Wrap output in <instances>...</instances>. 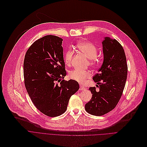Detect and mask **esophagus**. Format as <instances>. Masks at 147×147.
I'll return each instance as SVG.
<instances>
[{
    "label": "esophagus",
    "instance_id": "34e87169",
    "mask_svg": "<svg viewBox=\"0 0 147 147\" xmlns=\"http://www.w3.org/2000/svg\"><path fill=\"white\" fill-rule=\"evenodd\" d=\"M86 90V88L85 87H82V86H80V90H81V91H85Z\"/></svg>",
    "mask_w": 147,
    "mask_h": 147
}]
</instances>
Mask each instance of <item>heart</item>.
Masks as SVG:
<instances>
[{"label":"heart","mask_w":147,"mask_h":147,"mask_svg":"<svg viewBox=\"0 0 147 147\" xmlns=\"http://www.w3.org/2000/svg\"><path fill=\"white\" fill-rule=\"evenodd\" d=\"M78 50L81 51L85 56L89 59L90 65L92 66H95L98 63V59L96 56L97 54V49L96 47L89 42H80L76 44ZM73 51L72 49L69 50L65 53L64 59L65 63L69 65L71 63V60L73 56ZM69 77L80 84H84L87 80L88 79L91 74L88 71H80L78 69H74L69 72Z\"/></svg>","instance_id":"1"}]
</instances>
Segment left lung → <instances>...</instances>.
Returning <instances> with one entry per match:
<instances>
[{
  "instance_id": "8db88e82",
  "label": "left lung",
  "mask_w": 147,
  "mask_h": 147,
  "mask_svg": "<svg viewBox=\"0 0 147 147\" xmlns=\"http://www.w3.org/2000/svg\"><path fill=\"white\" fill-rule=\"evenodd\" d=\"M103 61L93 78L99 90L90 87L93 94L86 104L88 113L96 116L105 114L115 108L124 90L127 75V65L124 49L115 39L105 37L102 41Z\"/></svg>"
}]
</instances>
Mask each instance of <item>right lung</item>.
Returning <instances> with one entry per match:
<instances>
[{
    "mask_svg": "<svg viewBox=\"0 0 147 147\" xmlns=\"http://www.w3.org/2000/svg\"><path fill=\"white\" fill-rule=\"evenodd\" d=\"M62 41L54 35L39 39L28 49L24 60L27 92L36 108L51 117L65 113L70 97L80 88L75 80H63L66 72Z\"/></svg>",
    "mask_w": 147,
    "mask_h": 147,
    "instance_id": "add662e5",
    "label": "right lung"
}]
</instances>
